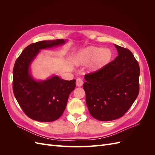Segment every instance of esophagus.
<instances>
[{
	"mask_svg": "<svg viewBox=\"0 0 155 155\" xmlns=\"http://www.w3.org/2000/svg\"><path fill=\"white\" fill-rule=\"evenodd\" d=\"M83 84V81L82 80V79L81 78H78L76 79V85L78 87H81Z\"/></svg>",
	"mask_w": 155,
	"mask_h": 155,
	"instance_id": "1",
	"label": "esophagus"
}]
</instances>
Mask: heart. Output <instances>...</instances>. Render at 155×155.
Returning <instances> with one entry per match:
<instances>
[{"mask_svg": "<svg viewBox=\"0 0 155 155\" xmlns=\"http://www.w3.org/2000/svg\"><path fill=\"white\" fill-rule=\"evenodd\" d=\"M110 57L111 51L109 49L88 46L79 51L75 56L74 62L77 65H85L92 61L89 68L94 71L104 67Z\"/></svg>", "mask_w": 155, "mask_h": 155, "instance_id": "heart-1", "label": "heart"}]
</instances>
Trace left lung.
Returning <instances> with one entry per match:
<instances>
[{
    "mask_svg": "<svg viewBox=\"0 0 155 155\" xmlns=\"http://www.w3.org/2000/svg\"><path fill=\"white\" fill-rule=\"evenodd\" d=\"M118 55L109 64L85 76L83 88L91 116L100 121L123 116L139 93L140 67L131 51L114 45Z\"/></svg>",
    "mask_w": 155,
    "mask_h": 155,
    "instance_id": "8db88e82",
    "label": "left lung"
}]
</instances>
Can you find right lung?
<instances>
[{
    "instance_id": "add662e5",
    "label": "right lung",
    "mask_w": 155,
    "mask_h": 155,
    "mask_svg": "<svg viewBox=\"0 0 155 155\" xmlns=\"http://www.w3.org/2000/svg\"><path fill=\"white\" fill-rule=\"evenodd\" d=\"M66 41L56 39L32 43L16 60L13 71V93L22 110L32 120L43 122L58 120L76 87V79L67 81L54 75L45 80H37L31 74L30 65L41 50L63 45Z\"/></svg>"
}]
</instances>
